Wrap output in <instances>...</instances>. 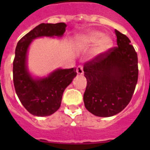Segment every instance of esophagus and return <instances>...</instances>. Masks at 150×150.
<instances>
[{
  "mask_svg": "<svg viewBox=\"0 0 150 150\" xmlns=\"http://www.w3.org/2000/svg\"><path fill=\"white\" fill-rule=\"evenodd\" d=\"M76 72L79 74V75H82L83 74V68H82V65H79L76 68Z\"/></svg>",
  "mask_w": 150,
  "mask_h": 150,
  "instance_id": "1",
  "label": "esophagus"
}]
</instances>
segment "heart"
Instances as JSON below:
<instances>
[{
	"mask_svg": "<svg viewBox=\"0 0 150 150\" xmlns=\"http://www.w3.org/2000/svg\"><path fill=\"white\" fill-rule=\"evenodd\" d=\"M103 36L104 34L102 32L91 31L82 35L80 40L87 45H94L96 43H98L97 50L99 53H103L107 51L112 45L111 40L107 36Z\"/></svg>",
	"mask_w": 150,
	"mask_h": 150,
	"instance_id": "obj_1",
	"label": "heart"
}]
</instances>
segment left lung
Listing matches in <instances>:
<instances>
[{
  "instance_id": "8db88e82",
  "label": "left lung",
  "mask_w": 150,
  "mask_h": 150,
  "mask_svg": "<svg viewBox=\"0 0 150 150\" xmlns=\"http://www.w3.org/2000/svg\"><path fill=\"white\" fill-rule=\"evenodd\" d=\"M117 47L87 61L84 75L87 86L85 107L98 117L114 116L132 100L138 82V56L130 40L115 30Z\"/></svg>"
}]
</instances>
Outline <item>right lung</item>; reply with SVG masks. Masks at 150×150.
<instances>
[{
    "label": "right lung",
    "mask_w": 150,
    "mask_h": 150,
    "mask_svg": "<svg viewBox=\"0 0 150 150\" xmlns=\"http://www.w3.org/2000/svg\"><path fill=\"white\" fill-rule=\"evenodd\" d=\"M66 24L41 23L25 34L15 48L13 61V82L20 102L34 116L46 117L54 114L61 107L62 95L66 87L76 76V68L57 69L41 79H33L26 66L27 51L33 40L41 36L61 37Z\"/></svg>",
    "instance_id": "1"
}]
</instances>
